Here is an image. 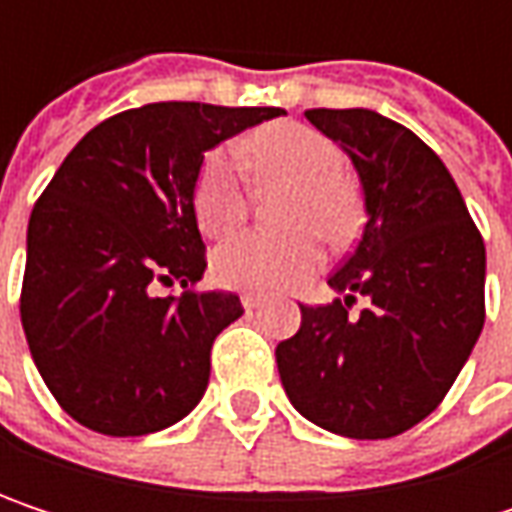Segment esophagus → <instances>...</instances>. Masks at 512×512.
Listing matches in <instances>:
<instances>
[{
    "label": "esophagus",
    "instance_id": "1",
    "mask_svg": "<svg viewBox=\"0 0 512 512\" xmlns=\"http://www.w3.org/2000/svg\"><path fill=\"white\" fill-rule=\"evenodd\" d=\"M263 305V296H257V293H243V308L246 311H255Z\"/></svg>",
    "mask_w": 512,
    "mask_h": 512
}]
</instances>
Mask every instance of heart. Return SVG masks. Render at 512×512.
Segmentation results:
<instances>
[{"label":"heart","mask_w":512,"mask_h":512,"mask_svg":"<svg viewBox=\"0 0 512 512\" xmlns=\"http://www.w3.org/2000/svg\"><path fill=\"white\" fill-rule=\"evenodd\" d=\"M260 189H287L281 222L284 237L257 231L237 234L213 252V275L231 290L269 293L302 284L323 260L320 234L329 246H347L358 231V198L344 171L341 148L305 124H272L243 145ZM198 225L219 237L234 231L249 213L246 183L225 151L204 156L195 177Z\"/></svg>","instance_id":"1"}]
</instances>
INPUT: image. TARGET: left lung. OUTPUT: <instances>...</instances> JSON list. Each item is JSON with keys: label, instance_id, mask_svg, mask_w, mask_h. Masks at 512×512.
I'll use <instances>...</instances> for the list:
<instances>
[{"label": "left lung", "instance_id": "left-lung-1", "mask_svg": "<svg viewBox=\"0 0 512 512\" xmlns=\"http://www.w3.org/2000/svg\"><path fill=\"white\" fill-rule=\"evenodd\" d=\"M305 118L356 165L364 231L332 272V305H299L302 326L275 347L290 403L347 439H391L451 391L486 317V249L460 189L412 130L370 109ZM365 308L353 312L357 296Z\"/></svg>", "mask_w": 512, "mask_h": 512}]
</instances>
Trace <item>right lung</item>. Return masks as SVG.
<instances>
[{"instance_id": "1", "label": "right lung", "mask_w": 512, "mask_h": 512, "mask_svg": "<svg viewBox=\"0 0 512 512\" xmlns=\"http://www.w3.org/2000/svg\"><path fill=\"white\" fill-rule=\"evenodd\" d=\"M275 106L148 103L97 124L64 156L26 234L20 320L52 397L103 436H148L207 391L237 293L195 290L207 269L195 177L219 142ZM177 280L180 297H156Z\"/></svg>"}]
</instances>
